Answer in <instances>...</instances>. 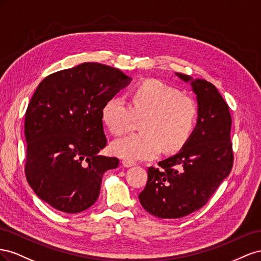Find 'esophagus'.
I'll use <instances>...</instances> for the list:
<instances>
[{
    "label": "esophagus",
    "mask_w": 261,
    "mask_h": 261,
    "mask_svg": "<svg viewBox=\"0 0 261 261\" xmlns=\"http://www.w3.org/2000/svg\"><path fill=\"white\" fill-rule=\"evenodd\" d=\"M122 166L123 167H132V166H136V163L135 162H130V161H122Z\"/></svg>",
    "instance_id": "34e87169"
}]
</instances>
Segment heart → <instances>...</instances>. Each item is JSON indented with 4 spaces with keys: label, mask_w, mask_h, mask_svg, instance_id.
I'll return each instance as SVG.
<instances>
[{
    "label": "heart",
    "mask_w": 261,
    "mask_h": 261,
    "mask_svg": "<svg viewBox=\"0 0 261 261\" xmlns=\"http://www.w3.org/2000/svg\"><path fill=\"white\" fill-rule=\"evenodd\" d=\"M197 103L159 80H147L132 93V105L121 96L110 98L102 108V120L115 136L129 132L136 118H143L142 133L118 139L111 151L126 161L151 160L164 146L167 152L180 148L195 129Z\"/></svg>",
    "instance_id": "heart-1"
}]
</instances>
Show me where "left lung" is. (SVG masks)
Masks as SVG:
<instances>
[{
	"instance_id": "8db88e82",
	"label": "left lung",
	"mask_w": 261,
	"mask_h": 261,
	"mask_svg": "<svg viewBox=\"0 0 261 261\" xmlns=\"http://www.w3.org/2000/svg\"><path fill=\"white\" fill-rule=\"evenodd\" d=\"M196 94V126L180 151L147 170L139 200L154 217L176 220L202 207L229 175L233 166L232 118L227 103L213 84L175 73Z\"/></svg>"
}]
</instances>
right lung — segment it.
<instances>
[{"instance_id":"1","label":"right lung","mask_w":261,"mask_h":261,"mask_svg":"<svg viewBox=\"0 0 261 261\" xmlns=\"http://www.w3.org/2000/svg\"><path fill=\"white\" fill-rule=\"evenodd\" d=\"M131 81L120 70L87 62L51 74L37 87L25 118V173L36 195L56 210L88 209L102 175L118 167V159L99 154L107 144L102 108Z\"/></svg>"}]
</instances>
